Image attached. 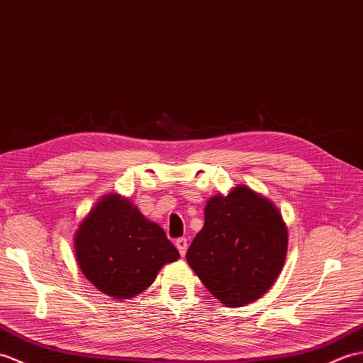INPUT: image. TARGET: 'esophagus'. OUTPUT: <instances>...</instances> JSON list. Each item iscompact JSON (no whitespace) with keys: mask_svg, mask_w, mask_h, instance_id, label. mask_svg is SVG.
Here are the masks:
<instances>
[{"mask_svg":"<svg viewBox=\"0 0 363 363\" xmlns=\"http://www.w3.org/2000/svg\"><path fill=\"white\" fill-rule=\"evenodd\" d=\"M175 247L179 248V252L182 256L186 255V248H188V239L186 238H179L175 240Z\"/></svg>","mask_w":363,"mask_h":363,"instance_id":"34e87169","label":"esophagus"}]
</instances>
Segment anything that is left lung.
I'll return each instance as SVG.
<instances>
[{"instance_id": "left-lung-1", "label": "left lung", "mask_w": 363, "mask_h": 363, "mask_svg": "<svg viewBox=\"0 0 363 363\" xmlns=\"http://www.w3.org/2000/svg\"><path fill=\"white\" fill-rule=\"evenodd\" d=\"M287 228L277 206L245 186L216 196L186 261L220 303L240 308L256 301L281 273Z\"/></svg>"}]
</instances>
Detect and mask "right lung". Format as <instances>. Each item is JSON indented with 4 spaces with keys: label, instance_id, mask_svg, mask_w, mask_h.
Segmentation results:
<instances>
[{
    "label": "right lung",
    "instance_id": "1",
    "mask_svg": "<svg viewBox=\"0 0 363 363\" xmlns=\"http://www.w3.org/2000/svg\"><path fill=\"white\" fill-rule=\"evenodd\" d=\"M74 248L84 275L113 298L146 291L164 264L180 257L163 228L116 194L101 200L80 223Z\"/></svg>",
    "mask_w": 363,
    "mask_h": 363
}]
</instances>
